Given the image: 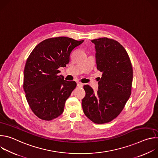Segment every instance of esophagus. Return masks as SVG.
Segmentation results:
<instances>
[{"label": "esophagus", "instance_id": "1", "mask_svg": "<svg viewBox=\"0 0 158 158\" xmlns=\"http://www.w3.org/2000/svg\"><path fill=\"white\" fill-rule=\"evenodd\" d=\"M77 86L79 87H82L83 84L81 83V82H77Z\"/></svg>", "mask_w": 158, "mask_h": 158}]
</instances>
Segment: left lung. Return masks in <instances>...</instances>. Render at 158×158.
I'll use <instances>...</instances> for the list:
<instances>
[{
    "label": "left lung",
    "mask_w": 158,
    "mask_h": 158,
    "mask_svg": "<svg viewBox=\"0 0 158 158\" xmlns=\"http://www.w3.org/2000/svg\"><path fill=\"white\" fill-rule=\"evenodd\" d=\"M91 42L95 44L97 69L102 75L97 93L89 85H84L82 106L90 120L104 124L118 116L131 96L132 67L126 49L118 41L102 37Z\"/></svg>",
    "instance_id": "8db88e82"
}]
</instances>
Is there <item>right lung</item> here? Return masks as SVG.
<instances>
[{
	"label": "right lung",
	"mask_w": 158,
	"mask_h": 158,
	"mask_svg": "<svg viewBox=\"0 0 158 158\" xmlns=\"http://www.w3.org/2000/svg\"><path fill=\"white\" fill-rule=\"evenodd\" d=\"M83 42L66 37L48 39L37 44L27 58L23 87L27 102L39 118L51 121L62 114L77 84L59 76L58 69L69 64L71 52Z\"/></svg>",
	"instance_id": "add662e5"
}]
</instances>
